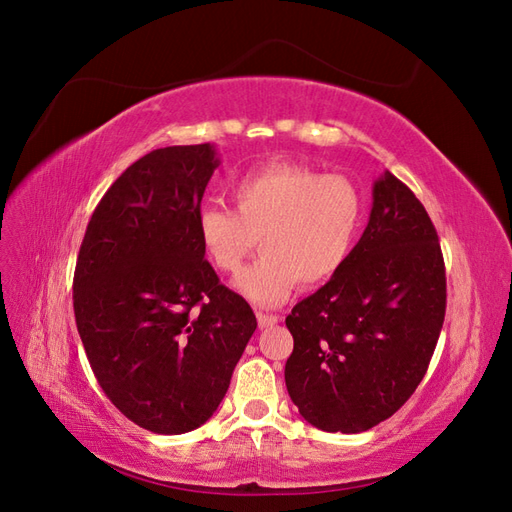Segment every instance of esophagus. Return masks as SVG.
Instances as JSON below:
<instances>
[{
    "instance_id": "1",
    "label": "esophagus",
    "mask_w": 512,
    "mask_h": 512,
    "mask_svg": "<svg viewBox=\"0 0 512 512\" xmlns=\"http://www.w3.org/2000/svg\"><path fill=\"white\" fill-rule=\"evenodd\" d=\"M256 318H258V327H260V329H271V327H275L277 322H280V316L262 314V312H258V314H256Z\"/></svg>"
}]
</instances>
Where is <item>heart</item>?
Instances as JSON below:
<instances>
[{
    "instance_id": "1",
    "label": "heart",
    "mask_w": 512,
    "mask_h": 512,
    "mask_svg": "<svg viewBox=\"0 0 512 512\" xmlns=\"http://www.w3.org/2000/svg\"><path fill=\"white\" fill-rule=\"evenodd\" d=\"M235 211L205 207L198 239L211 265L237 273L260 239L262 256L235 288L256 305L284 303L299 282H329L350 260L363 224V196L342 175L297 162H271L232 185Z\"/></svg>"
}]
</instances>
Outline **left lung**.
<instances>
[{
    "instance_id": "8db88e82",
    "label": "left lung",
    "mask_w": 512,
    "mask_h": 512,
    "mask_svg": "<svg viewBox=\"0 0 512 512\" xmlns=\"http://www.w3.org/2000/svg\"><path fill=\"white\" fill-rule=\"evenodd\" d=\"M371 196L344 269L286 318V389L322 431L361 433L393 416L421 384L444 322V260L421 200L389 170Z\"/></svg>"
}]
</instances>
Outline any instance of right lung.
I'll use <instances>...</instances> for the list:
<instances>
[{
	"mask_svg": "<svg viewBox=\"0 0 512 512\" xmlns=\"http://www.w3.org/2000/svg\"><path fill=\"white\" fill-rule=\"evenodd\" d=\"M218 166L211 143L147 153L102 196L76 260L89 365L121 414L164 436L209 421L258 324L200 247V200Z\"/></svg>",
	"mask_w": 512,
	"mask_h": 512,
	"instance_id": "obj_1",
	"label": "right lung"
}]
</instances>
